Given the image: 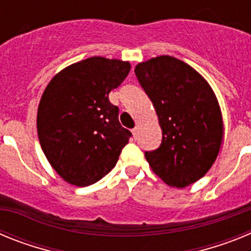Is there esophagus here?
<instances>
[{"label": "esophagus", "mask_w": 251, "mask_h": 251, "mask_svg": "<svg viewBox=\"0 0 251 251\" xmlns=\"http://www.w3.org/2000/svg\"><path fill=\"white\" fill-rule=\"evenodd\" d=\"M132 133H133V136H134V138H137V134H138V127L133 128Z\"/></svg>", "instance_id": "obj_1"}]
</instances>
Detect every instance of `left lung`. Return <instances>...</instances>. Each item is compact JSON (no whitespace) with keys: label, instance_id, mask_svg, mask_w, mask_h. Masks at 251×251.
I'll use <instances>...</instances> for the list:
<instances>
[{"label":"left lung","instance_id":"obj_1","mask_svg":"<svg viewBox=\"0 0 251 251\" xmlns=\"http://www.w3.org/2000/svg\"><path fill=\"white\" fill-rule=\"evenodd\" d=\"M134 73L158 117L162 143L146 152L150 167L168 186L183 188L205 176L220 151V105L205 77L168 55L136 65Z\"/></svg>","mask_w":251,"mask_h":251}]
</instances>
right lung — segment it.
<instances>
[{"instance_id": "1", "label": "right lung", "mask_w": 251, "mask_h": 251, "mask_svg": "<svg viewBox=\"0 0 251 251\" xmlns=\"http://www.w3.org/2000/svg\"><path fill=\"white\" fill-rule=\"evenodd\" d=\"M129 70V61L88 57L57 73L44 90L36 121L40 145L51 167L70 185L98 182L129 141L118 106L108 98Z\"/></svg>"}]
</instances>
